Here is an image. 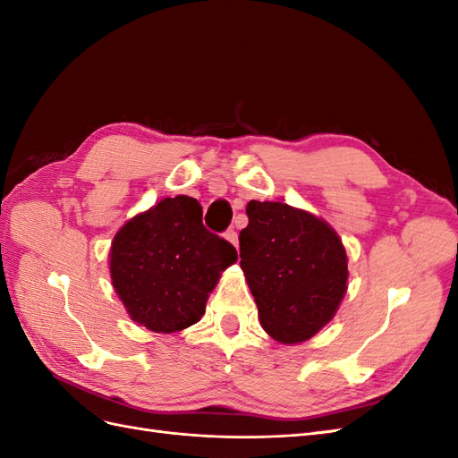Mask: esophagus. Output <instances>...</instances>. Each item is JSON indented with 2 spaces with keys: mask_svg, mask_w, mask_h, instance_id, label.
Here are the masks:
<instances>
[{
  "mask_svg": "<svg viewBox=\"0 0 458 458\" xmlns=\"http://www.w3.org/2000/svg\"><path fill=\"white\" fill-rule=\"evenodd\" d=\"M225 239H227L234 248H239V234H237V231L229 229V231L225 233Z\"/></svg>",
  "mask_w": 458,
  "mask_h": 458,
  "instance_id": "obj_1",
  "label": "esophagus"
}]
</instances>
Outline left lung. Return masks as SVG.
Returning a JSON list of instances; mask_svg holds the SVG:
<instances>
[{
	"mask_svg": "<svg viewBox=\"0 0 458 458\" xmlns=\"http://www.w3.org/2000/svg\"><path fill=\"white\" fill-rule=\"evenodd\" d=\"M241 269L267 335L286 345L313 338L348 290V256L325 219L286 202L246 204Z\"/></svg>",
	"mask_w": 458,
	"mask_h": 458,
	"instance_id": "1",
	"label": "left lung"
}]
</instances>
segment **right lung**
<instances>
[{
  "label": "right lung",
  "instance_id": "obj_1",
  "mask_svg": "<svg viewBox=\"0 0 458 458\" xmlns=\"http://www.w3.org/2000/svg\"><path fill=\"white\" fill-rule=\"evenodd\" d=\"M237 250L202 225L197 199L165 197L114 234L110 279L133 323L158 335L200 321L221 273Z\"/></svg>",
  "mask_w": 458,
  "mask_h": 458
}]
</instances>
